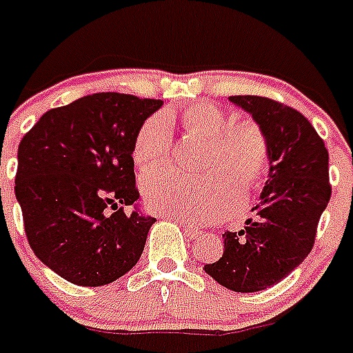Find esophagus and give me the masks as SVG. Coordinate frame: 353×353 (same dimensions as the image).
Listing matches in <instances>:
<instances>
[{"instance_id":"esophagus-1","label":"esophagus","mask_w":353,"mask_h":353,"mask_svg":"<svg viewBox=\"0 0 353 353\" xmlns=\"http://www.w3.org/2000/svg\"><path fill=\"white\" fill-rule=\"evenodd\" d=\"M180 225H182V230L185 231V235H190V236L202 235V231H200L199 228H193V225L188 224V222H180Z\"/></svg>"}]
</instances>
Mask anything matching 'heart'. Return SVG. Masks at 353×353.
Returning <instances> with one entry per match:
<instances>
[{"label": "heart", "mask_w": 353, "mask_h": 353, "mask_svg": "<svg viewBox=\"0 0 353 353\" xmlns=\"http://www.w3.org/2000/svg\"><path fill=\"white\" fill-rule=\"evenodd\" d=\"M182 122L193 132L210 138V149L202 176L179 173L151 174L143 180V199L149 210L202 224L224 215L242 196L261 185L270 162L268 140L252 122L233 123L221 107L202 101L182 112ZM173 140L171 123L163 114L149 117L140 125L132 142V160L142 171H151L165 162Z\"/></svg>", "instance_id": "heart-1"}]
</instances>
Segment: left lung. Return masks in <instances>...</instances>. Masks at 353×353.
<instances>
[{"label":"left lung","instance_id":"left-lung-1","mask_svg":"<svg viewBox=\"0 0 353 353\" xmlns=\"http://www.w3.org/2000/svg\"><path fill=\"white\" fill-rule=\"evenodd\" d=\"M252 114L270 149L268 180L244 230L224 233V253L204 272L231 292L252 293L281 283L312 252L332 196L328 151L299 111L264 97H230Z\"/></svg>","mask_w":353,"mask_h":353}]
</instances>
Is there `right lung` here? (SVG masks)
<instances>
[{
	"label": "right lung",
	"mask_w": 353,
	"mask_h": 353,
	"mask_svg": "<svg viewBox=\"0 0 353 353\" xmlns=\"http://www.w3.org/2000/svg\"><path fill=\"white\" fill-rule=\"evenodd\" d=\"M162 100L97 92L50 109L19 142L16 200L34 255L65 281L103 286L131 270L157 222L140 211L132 142ZM123 205H134L131 216Z\"/></svg>",
	"instance_id": "right-lung-1"
}]
</instances>
